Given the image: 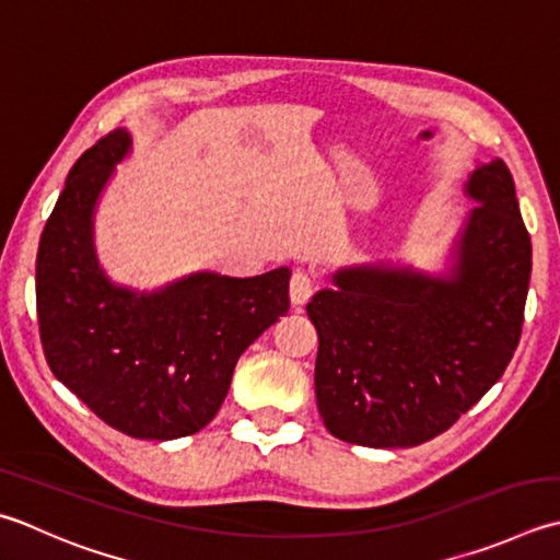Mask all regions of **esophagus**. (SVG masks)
Listing matches in <instances>:
<instances>
[{"instance_id": "esophagus-1", "label": "esophagus", "mask_w": 560, "mask_h": 560, "mask_svg": "<svg viewBox=\"0 0 560 560\" xmlns=\"http://www.w3.org/2000/svg\"><path fill=\"white\" fill-rule=\"evenodd\" d=\"M289 295L293 305H305L313 295V279L311 273L305 271H293L291 283H289Z\"/></svg>"}]
</instances>
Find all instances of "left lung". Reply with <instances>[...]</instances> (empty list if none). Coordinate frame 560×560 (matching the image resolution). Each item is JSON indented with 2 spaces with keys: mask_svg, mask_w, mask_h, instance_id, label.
<instances>
[{
  "mask_svg": "<svg viewBox=\"0 0 560 560\" xmlns=\"http://www.w3.org/2000/svg\"><path fill=\"white\" fill-rule=\"evenodd\" d=\"M476 206L444 271L354 265L308 303L317 330L315 398L327 432L371 446H418L446 432L505 374L532 277L508 164L478 162L464 186Z\"/></svg>",
  "mask_w": 560,
  "mask_h": 560,
  "instance_id": "obj_1",
  "label": "left lung"
}]
</instances>
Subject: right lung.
<instances>
[{
    "instance_id": "right-lung-1",
    "label": "right lung",
    "mask_w": 560,
    "mask_h": 560,
    "mask_svg": "<svg viewBox=\"0 0 560 560\" xmlns=\"http://www.w3.org/2000/svg\"><path fill=\"white\" fill-rule=\"evenodd\" d=\"M118 128L74 162L43 228L36 305L43 354L96 418L136 440H179L215 418L240 354L289 313L291 269L194 271L155 291L106 277L94 213L130 152Z\"/></svg>"
}]
</instances>
